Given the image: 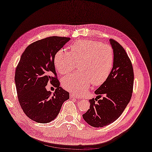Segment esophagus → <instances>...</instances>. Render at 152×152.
Here are the masks:
<instances>
[{
    "instance_id": "esophagus-1",
    "label": "esophagus",
    "mask_w": 152,
    "mask_h": 152,
    "mask_svg": "<svg viewBox=\"0 0 152 152\" xmlns=\"http://www.w3.org/2000/svg\"><path fill=\"white\" fill-rule=\"evenodd\" d=\"M70 97H71V99H77V96L73 94H70Z\"/></svg>"
}]
</instances>
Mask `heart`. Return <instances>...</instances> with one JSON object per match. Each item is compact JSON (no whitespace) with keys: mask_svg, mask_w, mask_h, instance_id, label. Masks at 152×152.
I'll list each match as a JSON object with an SVG mask.
<instances>
[{"mask_svg":"<svg viewBox=\"0 0 152 152\" xmlns=\"http://www.w3.org/2000/svg\"><path fill=\"white\" fill-rule=\"evenodd\" d=\"M76 62L79 71L64 77L62 85L69 92L83 94L90 83L100 86L106 81L113 66V50L106 44L81 39L72 44L70 52L62 49L54 58L55 66L60 74L71 72Z\"/></svg>","mask_w":152,"mask_h":152,"instance_id":"1","label":"heart"}]
</instances>
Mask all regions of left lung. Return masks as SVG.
I'll return each mask as SVG.
<instances>
[{"instance_id":"1","label":"left lung","mask_w":152,"mask_h":152,"mask_svg":"<svg viewBox=\"0 0 152 152\" xmlns=\"http://www.w3.org/2000/svg\"><path fill=\"white\" fill-rule=\"evenodd\" d=\"M113 49V68L106 81L90 100V109L83 114V120L93 127H103L113 123L123 113L132 96L134 72L132 65L122 45L109 39ZM102 96L101 99L98 100ZM97 102H96L95 100Z\"/></svg>"}]
</instances>
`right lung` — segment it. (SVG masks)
<instances>
[{
    "label": "right lung",
    "mask_w": 152,
    "mask_h": 152,
    "mask_svg": "<svg viewBox=\"0 0 152 152\" xmlns=\"http://www.w3.org/2000/svg\"><path fill=\"white\" fill-rule=\"evenodd\" d=\"M70 39L47 37L30 44L21 56L15 73L18 97L23 111L34 122H52L69 99V93L60 87L56 78L54 58ZM48 82L57 88L53 94L46 89Z\"/></svg>",
    "instance_id": "obj_1"
}]
</instances>
